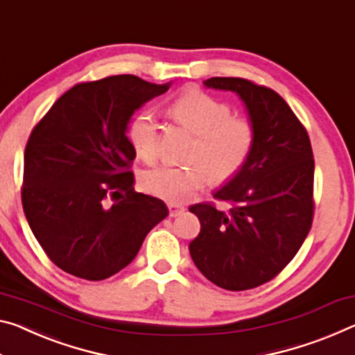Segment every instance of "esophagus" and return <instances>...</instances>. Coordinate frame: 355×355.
<instances>
[{
  "mask_svg": "<svg viewBox=\"0 0 355 355\" xmlns=\"http://www.w3.org/2000/svg\"><path fill=\"white\" fill-rule=\"evenodd\" d=\"M167 208H168V216H172V218L182 215V213L184 211V207L178 205V204H171V202L167 204Z\"/></svg>",
  "mask_w": 355,
  "mask_h": 355,
  "instance_id": "esophagus-1",
  "label": "esophagus"
}]
</instances>
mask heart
<instances>
[{
  "label": "heart",
  "instance_id": "b5f03b06",
  "mask_svg": "<svg viewBox=\"0 0 355 355\" xmlns=\"http://www.w3.org/2000/svg\"><path fill=\"white\" fill-rule=\"evenodd\" d=\"M168 115L193 136L187 167L159 166L142 175L150 194L171 204L193 199L208 182L221 184L237 175L251 156L256 131L251 120L234 115L227 103L199 89H188L168 107ZM126 136L137 157L155 162L159 153V123L148 110L129 121Z\"/></svg>",
  "mask_w": 355,
  "mask_h": 355
}]
</instances>
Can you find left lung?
<instances>
[{
    "label": "left lung",
    "instance_id": "left-lung-1",
    "mask_svg": "<svg viewBox=\"0 0 355 355\" xmlns=\"http://www.w3.org/2000/svg\"><path fill=\"white\" fill-rule=\"evenodd\" d=\"M204 85L237 93L256 140L243 168L213 202L189 207L200 232L189 243L202 275L227 291L268 283L294 259L311 229L314 159L308 132L272 88L240 77H211Z\"/></svg>",
    "mask_w": 355,
    "mask_h": 355
}]
</instances>
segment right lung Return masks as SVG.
Here are the masks:
<instances>
[{
    "mask_svg": "<svg viewBox=\"0 0 355 355\" xmlns=\"http://www.w3.org/2000/svg\"><path fill=\"white\" fill-rule=\"evenodd\" d=\"M168 87L136 76L77 83L31 131L21 204L39 245L66 273L89 281L118 273L167 216L164 202L134 191L126 129Z\"/></svg>",
    "mask_w": 355,
    "mask_h": 355,
    "instance_id": "obj_1",
    "label": "right lung"
}]
</instances>
